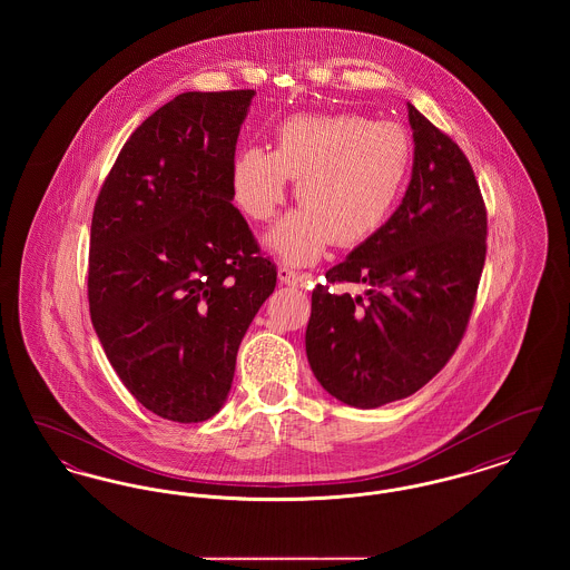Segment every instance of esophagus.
Masks as SVG:
<instances>
[{
    "label": "esophagus",
    "mask_w": 570,
    "mask_h": 570,
    "mask_svg": "<svg viewBox=\"0 0 570 570\" xmlns=\"http://www.w3.org/2000/svg\"><path fill=\"white\" fill-rule=\"evenodd\" d=\"M277 277H279L282 284H293V286L301 282V275L293 272V269H288V267H279V269H277Z\"/></svg>",
    "instance_id": "34e87169"
}]
</instances>
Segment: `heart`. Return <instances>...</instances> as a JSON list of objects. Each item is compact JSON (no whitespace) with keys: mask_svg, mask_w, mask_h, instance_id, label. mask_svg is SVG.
I'll return each instance as SVG.
<instances>
[{"mask_svg":"<svg viewBox=\"0 0 570 570\" xmlns=\"http://www.w3.org/2000/svg\"><path fill=\"white\" fill-rule=\"evenodd\" d=\"M410 163V140L397 124L363 115H295L275 130V147L242 149L230 166V190L245 216L265 222L297 179L301 205L265 235L293 265L318 261L331 242L370 239L389 216Z\"/></svg>","mask_w":570,"mask_h":570,"instance_id":"obj_1","label":"heart"}]
</instances>
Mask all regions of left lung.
Masks as SVG:
<instances>
[{
	"mask_svg": "<svg viewBox=\"0 0 570 570\" xmlns=\"http://www.w3.org/2000/svg\"><path fill=\"white\" fill-rule=\"evenodd\" d=\"M414 160L406 194L379 230L318 284L305 353L346 406H384L428 384L455 353L485 265L488 214L460 147L407 102Z\"/></svg>",
	"mask_w": 570,
	"mask_h": 570,
	"instance_id": "8db88e82",
	"label": "left lung"
}]
</instances>
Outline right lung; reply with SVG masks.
I'll use <instances>...</instances> for the list:
<instances>
[{
    "instance_id": "right-lung-1",
    "label": "right lung",
    "mask_w": 570,
    "mask_h": 570,
    "mask_svg": "<svg viewBox=\"0 0 570 570\" xmlns=\"http://www.w3.org/2000/svg\"><path fill=\"white\" fill-rule=\"evenodd\" d=\"M254 96L173 98L128 138L94 209L91 325L126 389L177 423L226 404L239 344L277 279L230 190Z\"/></svg>"
}]
</instances>
